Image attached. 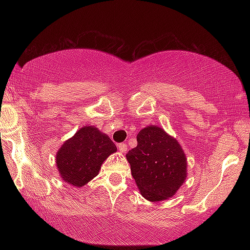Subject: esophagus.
Segmentation results:
<instances>
[{
	"label": "esophagus",
	"mask_w": 250,
	"mask_h": 250,
	"mask_svg": "<svg viewBox=\"0 0 250 250\" xmlns=\"http://www.w3.org/2000/svg\"><path fill=\"white\" fill-rule=\"evenodd\" d=\"M118 149H119L121 153H125V152L128 151V146H126L125 143H120V145H118Z\"/></svg>",
	"instance_id": "obj_1"
}]
</instances>
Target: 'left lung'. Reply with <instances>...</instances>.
<instances>
[{"label": "left lung", "instance_id": "1", "mask_svg": "<svg viewBox=\"0 0 250 250\" xmlns=\"http://www.w3.org/2000/svg\"><path fill=\"white\" fill-rule=\"evenodd\" d=\"M137 140L125 158L141 195L150 202L175 195L188 175V159L179 141L153 125L140 130Z\"/></svg>", "mask_w": 250, "mask_h": 250}]
</instances>
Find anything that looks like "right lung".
<instances>
[{"label": "right lung", "instance_id": "1", "mask_svg": "<svg viewBox=\"0 0 250 250\" xmlns=\"http://www.w3.org/2000/svg\"><path fill=\"white\" fill-rule=\"evenodd\" d=\"M117 146L107 134L94 125H84L62 143L56 153L61 179L76 188H83L99 174L101 166Z\"/></svg>", "mask_w": 250, "mask_h": 250}]
</instances>
